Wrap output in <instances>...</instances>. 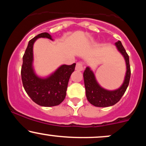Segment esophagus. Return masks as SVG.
I'll use <instances>...</instances> for the list:
<instances>
[{
  "label": "esophagus",
  "mask_w": 146,
  "mask_h": 146,
  "mask_svg": "<svg viewBox=\"0 0 146 146\" xmlns=\"http://www.w3.org/2000/svg\"><path fill=\"white\" fill-rule=\"evenodd\" d=\"M84 66L82 62H78L76 64V66H75V70L78 71H82L84 70Z\"/></svg>",
  "instance_id": "1"
}]
</instances>
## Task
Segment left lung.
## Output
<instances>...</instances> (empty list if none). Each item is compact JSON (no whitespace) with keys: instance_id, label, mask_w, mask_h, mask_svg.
<instances>
[{"instance_id":"8db88e82","label":"left lung","mask_w":146,"mask_h":146,"mask_svg":"<svg viewBox=\"0 0 146 146\" xmlns=\"http://www.w3.org/2000/svg\"><path fill=\"white\" fill-rule=\"evenodd\" d=\"M117 49L123 55L126 62V73L123 84L118 89L115 90H107L102 88L97 82L93 72L89 67H86L84 72L86 95L88 101L91 104L97 107H108L115 105L121 100L128 88L130 78V66L129 63V56L122 45L121 41L115 43Z\"/></svg>"}]
</instances>
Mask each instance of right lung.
<instances>
[{
	"instance_id": "add662e5",
	"label": "right lung",
	"mask_w": 146,
	"mask_h": 146,
	"mask_svg": "<svg viewBox=\"0 0 146 146\" xmlns=\"http://www.w3.org/2000/svg\"><path fill=\"white\" fill-rule=\"evenodd\" d=\"M39 38L53 40L51 35L44 32L29 40L23 57L22 82L26 93L35 103L41 106H54L61 104L66 97L68 80L71 73L75 71V63L71 65H62L46 78H38L33 71L32 62L33 45Z\"/></svg>"
}]
</instances>
